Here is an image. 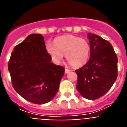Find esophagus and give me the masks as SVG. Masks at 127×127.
Instances as JSON below:
<instances>
[{
    "mask_svg": "<svg viewBox=\"0 0 127 127\" xmlns=\"http://www.w3.org/2000/svg\"><path fill=\"white\" fill-rule=\"evenodd\" d=\"M69 71H70V70H69V69H67V68H65V74H68L69 72Z\"/></svg>",
    "mask_w": 127,
    "mask_h": 127,
    "instance_id": "obj_1",
    "label": "esophagus"
}]
</instances>
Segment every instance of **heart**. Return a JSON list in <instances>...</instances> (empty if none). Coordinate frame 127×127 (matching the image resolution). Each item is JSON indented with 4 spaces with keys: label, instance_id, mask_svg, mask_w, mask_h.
<instances>
[{
    "label": "heart",
    "instance_id": "1",
    "mask_svg": "<svg viewBox=\"0 0 127 127\" xmlns=\"http://www.w3.org/2000/svg\"><path fill=\"white\" fill-rule=\"evenodd\" d=\"M46 49L53 61L59 63L65 55L66 60L74 67H80L87 62L90 55V45L87 40L69 35L48 42Z\"/></svg>",
    "mask_w": 127,
    "mask_h": 127
}]
</instances>
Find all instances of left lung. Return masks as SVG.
<instances>
[{
    "label": "left lung",
    "mask_w": 127,
    "mask_h": 127,
    "mask_svg": "<svg viewBox=\"0 0 127 127\" xmlns=\"http://www.w3.org/2000/svg\"><path fill=\"white\" fill-rule=\"evenodd\" d=\"M90 56L79 69L76 88L85 98L95 100L105 95L118 76V57L109 41L89 33Z\"/></svg>",
    "instance_id": "1"
}]
</instances>
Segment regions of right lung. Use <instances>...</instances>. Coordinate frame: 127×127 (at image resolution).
Here are the masks:
<instances>
[{
    "label": "right lung",
    "instance_id": "right-lung-1",
    "mask_svg": "<svg viewBox=\"0 0 127 127\" xmlns=\"http://www.w3.org/2000/svg\"><path fill=\"white\" fill-rule=\"evenodd\" d=\"M41 34L33 33L16 46L8 63L13 88L30 102L43 104L55 96L65 68L51 62Z\"/></svg>",
    "mask_w": 127,
    "mask_h": 127
}]
</instances>
